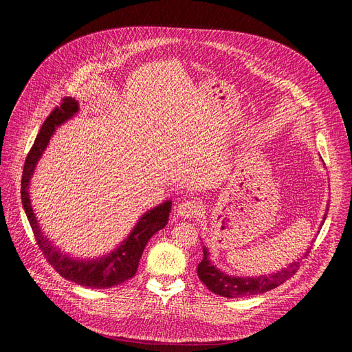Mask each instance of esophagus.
<instances>
[{
  "label": "esophagus",
  "mask_w": 352,
  "mask_h": 352,
  "mask_svg": "<svg viewBox=\"0 0 352 352\" xmlns=\"http://www.w3.org/2000/svg\"><path fill=\"white\" fill-rule=\"evenodd\" d=\"M199 211H201V204H199V201H197L195 198L182 201L181 204H178V207H177V215H179L182 218H192V217L198 215Z\"/></svg>",
  "instance_id": "34e87169"
}]
</instances>
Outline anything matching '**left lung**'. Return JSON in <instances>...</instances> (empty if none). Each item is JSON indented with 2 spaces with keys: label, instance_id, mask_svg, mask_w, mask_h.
I'll use <instances>...</instances> for the list:
<instances>
[{
  "label": "left lung",
  "instance_id": "left-lung-1",
  "mask_svg": "<svg viewBox=\"0 0 352 352\" xmlns=\"http://www.w3.org/2000/svg\"><path fill=\"white\" fill-rule=\"evenodd\" d=\"M327 214H328V207L322 218L324 221L327 218ZM324 221L321 223V227L324 224ZM311 248L312 247H309L304 252V255L300 258V260L291 263L281 271H276L268 275H260V276H234L217 268L210 260L208 248L202 247L204 256H202V261L198 264L197 274L199 276V280L204 283V285H207L210 291H212L217 295H221V297H227V298L250 297V295H258V294L267 292L270 289H274L278 285L284 284L287 280H289L291 276L298 271L302 260H305L308 256Z\"/></svg>",
  "mask_w": 352,
  "mask_h": 352
}]
</instances>
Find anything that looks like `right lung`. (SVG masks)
I'll use <instances>...</instances> for the list:
<instances>
[{
  "label": "right lung",
  "mask_w": 352,
  "mask_h": 352,
  "mask_svg": "<svg viewBox=\"0 0 352 352\" xmlns=\"http://www.w3.org/2000/svg\"><path fill=\"white\" fill-rule=\"evenodd\" d=\"M78 111V101L76 98L68 97L63 100V104L60 107L52 109V113L44 121L24 164L21 179V199L30 226L35 235L36 244H38L44 256L47 258V261L55 268V271L64 276L65 280L76 283L78 285L92 289H102L120 285L135 275L140 258L144 252L146 243L150 241V238L155 232H158L168 224L173 201L166 199L162 204L144 212L137 221L133 231L128 234L125 239H122L120 245H117L107 255L92 258V260H89V258L88 260H80V258H74L55 247L51 243V239L44 235L38 219H36L34 214L30 198V182L32 174L35 173V166L47 150L55 129L61 124L71 120Z\"/></svg>",
  "instance_id": "obj_1"
}]
</instances>
